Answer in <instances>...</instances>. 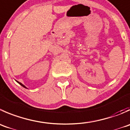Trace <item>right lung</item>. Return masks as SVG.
<instances>
[{"label": "right lung", "mask_w": 130, "mask_h": 130, "mask_svg": "<svg viewBox=\"0 0 130 130\" xmlns=\"http://www.w3.org/2000/svg\"><path fill=\"white\" fill-rule=\"evenodd\" d=\"M16 82H17V83H19V84H20V85H21V86H23V88H26V89H28V88H26V86H25V85H23V84H22V83H20V82L17 81V80H16Z\"/></svg>", "instance_id": "obj_1"}]
</instances>
